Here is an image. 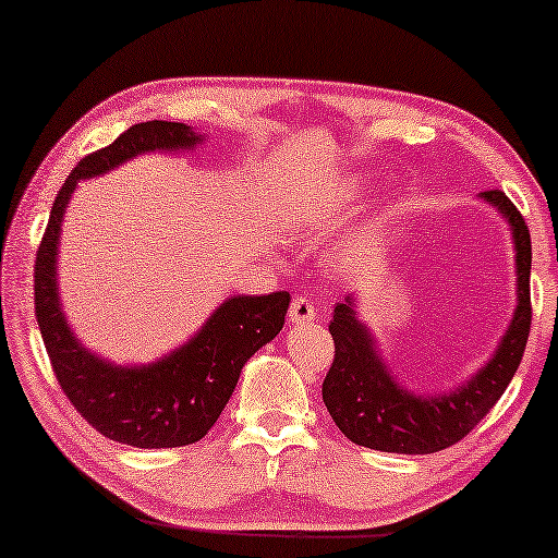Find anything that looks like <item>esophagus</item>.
Segmentation results:
<instances>
[{"mask_svg": "<svg viewBox=\"0 0 558 558\" xmlns=\"http://www.w3.org/2000/svg\"><path fill=\"white\" fill-rule=\"evenodd\" d=\"M314 316H316V308H314V304H312V299L296 296L294 301H291V308H289V322H291V326L308 324Z\"/></svg>", "mask_w": 558, "mask_h": 558, "instance_id": "esophagus-1", "label": "esophagus"}]
</instances>
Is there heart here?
Instances as JSON below:
<instances>
[{
  "mask_svg": "<svg viewBox=\"0 0 558 558\" xmlns=\"http://www.w3.org/2000/svg\"><path fill=\"white\" fill-rule=\"evenodd\" d=\"M363 193V185H361V182H355V185H353V190H351V199L355 197V195H361ZM355 254H359V244H355V242H349V244H343L341 246V250L339 252H336V264H345V262H351L353 257H355Z\"/></svg>",
  "mask_w": 558,
  "mask_h": 558,
  "instance_id": "b5f03b06",
  "label": "heart"
}]
</instances>
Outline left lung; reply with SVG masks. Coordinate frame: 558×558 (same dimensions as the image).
Returning <instances> with one entry per match:
<instances>
[{
    "mask_svg": "<svg viewBox=\"0 0 558 558\" xmlns=\"http://www.w3.org/2000/svg\"><path fill=\"white\" fill-rule=\"evenodd\" d=\"M482 203L495 207L509 227L517 262V308L495 353L472 378L450 390L413 392L392 376L376 336L359 318V299L345 296L333 308L328 331L336 359L324 380V403L339 430L351 442L380 452L430 454L460 442L489 408L501 398L522 363L532 326L529 274L532 240L524 217L499 190L480 193Z\"/></svg>",
    "mask_w": 558,
    "mask_h": 558,
    "instance_id": "1",
    "label": "left lung"
}]
</instances>
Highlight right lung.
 Instances as JSON below:
<instances>
[{
	"label": "right lung",
	"mask_w": 558,
	"mask_h": 558,
	"mask_svg": "<svg viewBox=\"0 0 558 558\" xmlns=\"http://www.w3.org/2000/svg\"><path fill=\"white\" fill-rule=\"evenodd\" d=\"M205 135L185 123L148 121L86 155L53 199L34 264V304L41 339L61 390L108 440L160 450L193 445L217 423L244 363L274 341L289 308L287 291L230 296L190 339L153 363H123L86 349L61 306L59 246L66 207L81 180L100 178L145 153H190Z\"/></svg>",
	"instance_id": "1"
}]
</instances>
